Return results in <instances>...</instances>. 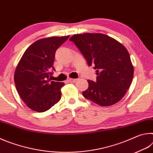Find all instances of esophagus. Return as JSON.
<instances>
[{
    "instance_id": "obj_1",
    "label": "esophagus",
    "mask_w": 153,
    "mask_h": 153,
    "mask_svg": "<svg viewBox=\"0 0 153 153\" xmlns=\"http://www.w3.org/2000/svg\"><path fill=\"white\" fill-rule=\"evenodd\" d=\"M77 79H74V78H69L68 79V82H76L77 81Z\"/></svg>"
}]
</instances>
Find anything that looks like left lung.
I'll return each mask as SVG.
<instances>
[{
  "mask_svg": "<svg viewBox=\"0 0 153 153\" xmlns=\"http://www.w3.org/2000/svg\"><path fill=\"white\" fill-rule=\"evenodd\" d=\"M69 40L97 72V81L88 80V88L82 92L83 96L103 107L120 101L130 86L134 76V67L127 49L118 41L102 33L76 34Z\"/></svg>",
  "mask_w": 153,
  "mask_h": 153,
  "instance_id": "obj_1",
  "label": "left lung"
}]
</instances>
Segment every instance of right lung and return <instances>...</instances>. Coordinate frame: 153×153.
Listing matches in <instances>:
<instances>
[{
	"label": "right lung",
	"mask_w": 153,
	"mask_h": 153,
	"mask_svg": "<svg viewBox=\"0 0 153 153\" xmlns=\"http://www.w3.org/2000/svg\"><path fill=\"white\" fill-rule=\"evenodd\" d=\"M69 36L51 37L36 41L30 46L18 63L14 81L18 94L33 111L45 112L61 98L63 82L49 78L55 71L53 67L57 48Z\"/></svg>",
	"instance_id": "add662e5"
}]
</instances>
